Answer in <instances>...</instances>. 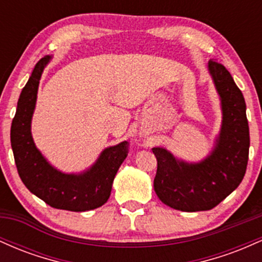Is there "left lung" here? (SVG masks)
I'll return each instance as SVG.
<instances>
[{"label":"left lung","mask_w":262,"mask_h":262,"mask_svg":"<svg viewBox=\"0 0 262 262\" xmlns=\"http://www.w3.org/2000/svg\"><path fill=\"white\" fill-rule=\"evenodd\" d=\"M209 74L221 97L223 121L215 146L200 162L179 160L164 148H152L158 160L154 189L162 203L182 212L209 210L243 181L250 135L244 96L229 71L209 60Z\"/></svg>","instance_id":"left-lung-1"}]
</instances>
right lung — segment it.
<instances>
[{"instance_id":"add662e5","label":"right lung","mask_w":262,"mask_h":262,"mask_svg":"<svg viewBox=\"0 0 262 262\" xmlns=\"http://www.w3.org/2000/svg\"><path fill=\"white\" fill-rule=\"evenodd\" d=\"M50 59L52 56H44L34 66L20 92L16 116L12 121L11 145L18 175L33 194L53 208L71 212L98 208L111 196L114 176L127 158L129 144L122 141L104 149L97 161L81 173H64L47 161L33 141L31 123L39 80Z\"/></svg>"}]
</instances>
